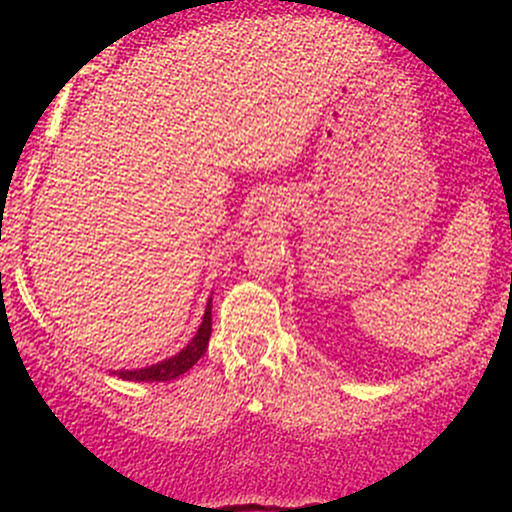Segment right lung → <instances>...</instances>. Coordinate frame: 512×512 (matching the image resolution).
<instances>
[{"label": "right lung", "mask_w": 512, "mask_h": 512, "mask_svg": "<svg viewBox=\"0 0 512 512\" xmlns=\"http://www.w3.org/2000/svg\"><path fill=\"white\" fill-rule=\"evenodd\" d=\"M211 337V298L207 301V308H204L202 325L197 327L195 337L190 339L175 356L166 358V361H158L154 366L146 368H134V370H113V375L122 380H132V383H166V380L180 378L182 373H187L199 358L204 356L209 346Z\"/></svg>", "instance_id": "add662e5"}]
</instances>
